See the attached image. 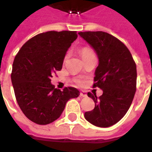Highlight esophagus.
Wrapping results in <instances>:
<instances>
[{
	"mask_svg": "<svg viewBox=\"0 0 152 152\" xmlns=\"http://www.w3.org/2000/svg\"><path fill=\"white\" fill-rule=\"evenodd\" d=\"M80 96L81 97H87L88 95H87V93L85 92V91H81L80 92Z\"/></svg>",
	"mask_w": 152,
	"mask_h": 152,
	"instance_id": "34e87169",
	"label": "esophagus"
}]
</instances>
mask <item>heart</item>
<instances>
[{"mask_svg":"<svg viewBox=\"0 0 152 152\" xmlns=\"http://www.w3.org/2000/svg\"><path fill=\"white\" fill-rule=\"evenodd\" d=\"M80 55L83 60L87 58V57H90V56H92V55H94V53H93L92 50L91 49L85 47V48H83L80 50Z\"/></svg>","mask_w":152,"mask_h":152,"instance_id":"b5f03b06","label":"heart"}]
</instances>
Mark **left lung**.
I'll use <instances>...</instances> for the list:
<instances>
[{
    "label": "left lung",
    "mask_w": 152,
    "mask_h": 152,
    "mask_svg": "<svg viewBox=\"0 0 152 152\" xmlns=\"http://www.w3.org/2000/svg\"><path fill=\"white\" fill-rule=\"evenodd\" d=\"M80 36L95 50L99 58L93 87L102 90L98 98L88 93L95 109L84 113L88 121L98 127L115 125L125 115L134 98L137 65L129 49L113 35L103 31L80 32Z\"/></svg>",
    "instance_id": "1"
}]
</instances>
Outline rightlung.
Listing matches in <instances>:
<instances>
[{
  "label": "right lung",
  "mask_w": 152,
  "mask_h": 152,
  "mask_svg": "<svg viewBox=\"0 0 152 152\" xmlns=\"http://www.w3.org/2000/svg\"><path fill=\"white\" fill-rule=\"evenodd\" d=\"M76 31H47L26 42L15 56L11 75L18 105L29 120L47 125L60 118L66 102L77 98L76 88H55L53 74L62 69Z\"/></svg>",
  "instance_id": "obj_1"
}]
</instances>
